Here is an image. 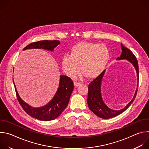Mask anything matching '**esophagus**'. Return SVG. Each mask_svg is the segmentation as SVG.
<instances>
[{"label":"esophagus","instance_id":"obj_1","mask_svg":"<svg viewBox=\"0 0 149 149\" xmlns=\"http://www.w3.org/2000/svg\"><path fill=\"white\" fill-rule=\"evenodd\" d=\"M74 84V86H75V87H78V86H79L80 85H81V83H80V82H76V81H75Z\"/></svg>","mask_w":149,"mask_h":149}]
</instances>
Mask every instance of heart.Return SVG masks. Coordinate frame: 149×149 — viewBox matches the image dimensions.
<instances>
[{"label": "heart", "mask_w": 149, "mask_h": 149, "mask_svg": "<svg viewBox=\"0 0 149 149\" xmlns=\"http://www.w3.org/2000/svg\"><path fill=\"white\" fill-rule=\"evenodd\" d=\"M109 58V50L104 44L82 42L72 47L70 55L63 56L62 67L71 78L76 77L81 68L87 77L93 78L104 71Z\"/></svg>", "instance_id": "b5f03b06"}]
</instances>
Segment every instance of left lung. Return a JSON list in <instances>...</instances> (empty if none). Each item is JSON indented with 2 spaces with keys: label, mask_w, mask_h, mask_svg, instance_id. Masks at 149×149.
I'll return each mask as SVG.
<instances>
[{
  "label": "left lung",
  "mask_w": 149,
  "mask_h": 149,
  "mask_svg": "<svg viewBox=\"0 0 149 149\" xmlns=\"http://www.w3.org/2000/svg\"><path fill=\"white\" fill-rule=\"evenodd\" d=\"M122 53L120 57L117 58V60H121V59H126L132 63L134 67L137 76V80L139 83V65L137 60L133 54V53L128 48H125L121 44ZM105 70L103 71L102 73L98 75L96 78H95L91 83L88 85V99L87 102L89 109L91 111L94 113L98 117L104 118V119H108L110 118L114 117L117 116L123 113L125 110L128 109L130 105L134 101L137 93V88L136 90L135 94L133 99L131 101L127 104L125 107L121 109L120 110H114L108 107L106 104L104 103L101 93V82L102 79L104 77ZM138 87V85H137Z\"/></svg>",
  "instance_id": "left-lung-1"
}]
</instances>
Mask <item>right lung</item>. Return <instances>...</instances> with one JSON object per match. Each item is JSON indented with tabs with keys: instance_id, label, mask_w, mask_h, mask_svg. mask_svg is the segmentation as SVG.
Listing matches in <instances>:
<instances>
[{
	"instance_id": "add662e5",
	"label": "right lung",
	"mask_w": 149,
	"mask_h": 149,
	"mask_svg": "<svg viewBox=\"0 0 149 149\" xmlns=\"http://www.w3.org/2000/svg\"><path fill=\"white\" fill-rule=\"evenodd\" d=\"M59 44H60L59 40H40L30 44L24 48V50L42 48L53 51L54 49ZM13 81L17 100L24 111L30 116L45 121L54 120L60 116L68 105L71 95L74 90L72 80L67 76L61 75L59 87L52 100L43 107L34 108L20 98L16 90L13 79Z\"/></svg>"
}]
</instances>
